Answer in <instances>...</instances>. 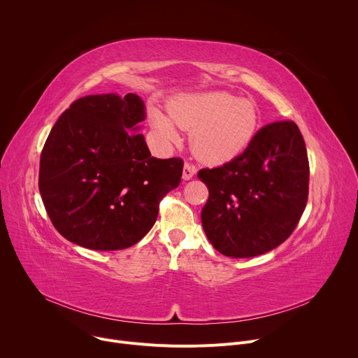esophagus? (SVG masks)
Segmentation results:
<instances>
[{
    "label": "esophagus",
    "instance_id": "1",
    "mask_svg": "<svg viewBox=\"0 0 358 358\" xmlns=\"http://www.w3.org/2000/svg\"><path fill=\"white\" fill-rule=\"evenodd\" d=\"M195 171H196L195 166H192V164H189V163H185V164H184V169H182V178H184V180H191V178L194 177Z\"/></svg>",
    "mask_w": 358,
    "mask_h": 358
}]
</instances>
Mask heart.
I'll return each instance as SVG.
<instances>
[{"instance_id":"obj_1","label":"heart","mask_w":358,"mask_h":358,"mask_svg":"<svg viewBox=\"0 0 358 358\" xmlns=\"http://www.w3.org/2000/svg\"><path fill=\"white\" fill-rule=\"evenodd\" d=\"M169 112L176 124L191 130L194 155L208 164H222L239 156L259 127L257 105L225 92L178 97L171 101ZM151 122L164 140L178 141L177 130L164 115L155 110Z\"/></svg>"}]
</instances>
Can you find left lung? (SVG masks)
<instances>
[{
  "mask_svg": "<svg viewBox=\"0 0 358 358\" xmlns=\"http://www.w3.org/2000/svg\"><path fill=\"white\" fill-rule=\"evenodd\" d=\"M309 159L292 120L257 131L242 155L198 178L210 196L201 221L213 246L229 258H250L285 242L308 203Z\"/></svg>",
  "mask_w": 358,
  "mask_h": 358,
  "instance_id": "obj_1",
  "label": "left lung"
}]
</instances>
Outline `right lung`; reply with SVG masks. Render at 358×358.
<instances>
[{"label": "right lung", "mask_w": 358, "mask_h": 358, "mask_svg": "<svg viewBox=\"0 0 358 358\" xmlns=\"http://www.w3.org/2000/svg\"><path fill=\"white\" fill-rule=\"evenodd\" d=\"M143 100L127 93L75 100L41 152L39 192L57 231L94 250L137 243L155 225L160 201L181 182V159L151 157Z\"/></svg>", "instance_id": "1"}]
</instances>
